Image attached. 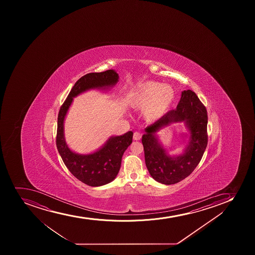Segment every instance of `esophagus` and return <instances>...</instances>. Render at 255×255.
I'll return each instance as SVG.
<instances>
[{"label": "esophagus", "instance_id": "34e87169", "mask_svg": "<svg viewBox=\"0 0 255 255\" xmlns=\"http://www.w3.org/2000/svg\"><path fill=\"white\" fill-rule=\"evenodd\" d=\"M142 134L139 133V132L135 131L134 133V140H139V139H141Z\"/></svg>", "mask_w": 255, "mask_h": 255}]
</instances>
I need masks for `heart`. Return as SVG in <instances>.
Listing matches in <instances>:
<instances>
[{
	"mask_svg": "<svg viewBox=\"0 0 255 255\" xmlns=\"http://www.w3.org/2000/svg\"><path fill=\"white\" fill-rule=\"evenodd\" d=\"M174 90L169 85H161L155 81L139 84L132 91L129 105L135 110H143L147 121H156L164 116L174 101Z\"/></svg>",
	"mask_w": 255,
	"mask_h": 255,
	"instance_id": "1",
	"label": "heart"
}]
</instances>
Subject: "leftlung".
<instances>
[{"instance_id":"8db88e82","label":"left lung","mask_w":255,"mask_h":255,"mask_svg":"<svg viewBox=\"0 0 255 255\" xmlns=\"http://www.w3.org/2000/svg\"><path fill=\"white\" fill-rule=\"evenodd\" d=\"M178 122H184L189 129V142L183 154L170 157L159 143L156 132ZM207 124L206 108L196 94L190 90L182 91L177 108L146 127L142 136L145 164L153 179L169 185L181 181L194 171L208 144Z\"/></svg>"}]
</instances>
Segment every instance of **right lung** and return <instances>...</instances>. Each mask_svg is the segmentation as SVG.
I'll return each mask as SVG.
<instances>
[{
  "mask_svg": "<svg viewBox=\"0 0 255 255\" xmlns=\"http://www.w3.org/2000/svg\"><path fill=\"white\" fill-rule=\"evenodd\" d=\"M119 75L114 70L86 74L79 79L61 106L57 119L56 147L64 164L76 179L89 186H101L116 179L121 169L124 152L132 143L133 132L112 136L97 151L79 154L71 151L64 136V121L74 97L91 89H107L118 82Z\"/></svg>",
  "mask_w": 255,
  "mask_h": 255,
  "instance_id": "right-lung-1",
  "label": "right lung"
}]
</instances>
